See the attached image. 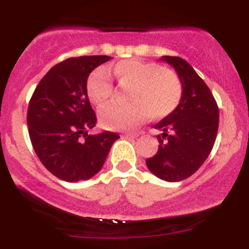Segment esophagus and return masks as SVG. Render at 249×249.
<instances>
[{
  "label": "esophagus",
  "mask_w": 249,
  "mask_h": 249,
  "mask_svg": "<svg viewBox=\"0 0 249 249\" xmlns=\"http://www.w3.org/2000/svg\"><path fill=\"white\" fill-rule=\"evenodd\" d=\"M139 132H125L124 136L127 139H136V137H139Z\"/></svg>",
  "instance_id": "esophagus-1"
}]
</instances>
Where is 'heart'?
Here are the masks:
<instances>
[{
	"label": "heart",
	"instance_id": "heart-1",
	"mask_svg": "<svg viewBox=\"0 0 249 249\" xmlns=\"http://www.w3.org/2000/svg\"><path fill=\"white\" fill-rule=\"evenodd\" d=\"M118 84L129 90L131 104H109L100 110V122L107 129H132L149 114L153 119L165 118L179 106L183 84L176 72L155 62L136 59L122 60L113 67ZM114 84L109 72L104 67L90 73L87 80L89 99L97 106H104L114 96Z\"/></svg>",
	"mask_w": 249,
	"mask_h": 249
}]
</instances>
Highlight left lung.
Returning a JSON list of instances; mask_svg holds the SVG:
<instances>
[{"label":"left lung","instance_id":"8db88e82","mask_svg":"<svg viewBox=\"0 0 249 249\" xmlns=\"http://www.w3.org/2000/svg\"><path fill=\"white\" fill-rule=\"evenodd\" d=\"M183 84V97L171 114L155 125L159 149L145 160L157 177L178 182L199 170L212 150L219 125V108L210 88L184 59L164 56Z\"/></svg>","mask_w":249,"mask_h":249}]
</instances>
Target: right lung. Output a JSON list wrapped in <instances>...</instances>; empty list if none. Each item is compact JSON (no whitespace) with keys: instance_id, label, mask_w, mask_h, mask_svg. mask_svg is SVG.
Instances as JSON below:
<instances>
[{"instance_id":"1","label":"right lung","mask_w":249,"mask_h":249,"mask_svg":"<svg viewBox=\"0 0 249 249\" xmlns=\"http://www.w3.org/2000/svg\"><path fill=\"white\" fill-rule=\"evenodd\" d=\"M106 55L70 57L55 65L41 79L27 108L32 147L44 167L66 182L85 180L104 166L119 135H88L97 119L87 92L90 72Z\"/></svg>"}]
</instances>
